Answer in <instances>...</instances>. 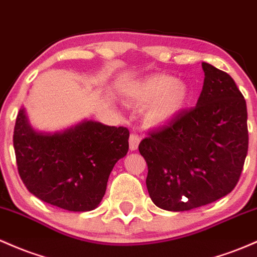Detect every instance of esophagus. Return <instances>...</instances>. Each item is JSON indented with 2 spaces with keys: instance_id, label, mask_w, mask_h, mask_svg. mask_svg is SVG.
<instances>
[{
  "instance_id": "34e87169",
  "label": "esophagus",
  "mask_w": 257,
  "mask_h": 257,
  "mask_svg": "<svg viewBox=\"0 0 257 257\" xmlns=\"http://www.w3.org/2000/svg\"><path fill=\"white\" fill-rule=\"evenodd\" d=\"M128 142H130V149H131V151H137L138 146H140V142H141V138L136 134H131Z\"/></svg>"
}]
</instances>
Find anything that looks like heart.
<instances>
[{"mask_svg":"<svg viewBox=\"0 0 257 257\" xmlns=\"http://www.w3.org/2000/svg\"><path fill=\"white\" fill-rule=\"evenodd\" d=\"M186 82L169 75H153L130 88L126 98L136 106H146L144 122L152 127L166 125L186 106L189 99Z\"/></svg>","mask_w":257,"mask_h":257,"instance_id":"heart-1","label":"heart"}]
</instances>
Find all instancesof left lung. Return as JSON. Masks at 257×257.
Returning <instances> with one entry per match:
<instances>
[{"label": "left lung", "mask_w": 257, "mask_h": 257, "mask_svg": "<svg viewBox=\"0 0 257 257\" xmlns=\"http://www.w3.org/2000/svg\"><path fill=\"white\" fill-rule=\"evenodd\" d=\"M194 108L153 130L138 146L147 188L167 211L207 205L237 186L249 147L246 102L228 74L207 63Z\"/></svg>", "instance_id": "obj_1"}]
</instances>
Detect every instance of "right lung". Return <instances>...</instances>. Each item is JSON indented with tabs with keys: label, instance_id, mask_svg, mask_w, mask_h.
Listing matches in <instances>:
<instances>
[{
	"label": "right lung",
	"instance_id": "add662e5",
	"mask_svg": "<svg viewBox=\"0 0 257 257\" xmlns=\"http://www.w3.org/2000/svg\"><path fill=\"white\" fill-rule=\"evenodd\" d=\"M128 136L126 127L92 120L62 132H36L23 108L13 135L19 176L45 203L68 211H91L104 197L116 161L127 154Z\"/></svg>",
	"mask_w": 257,
	"mask_h": 257
}]
</instances>
